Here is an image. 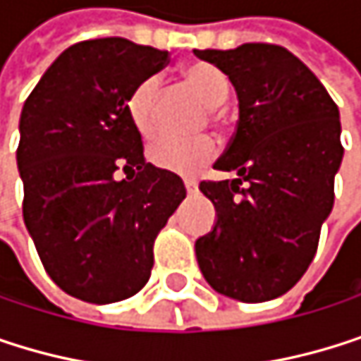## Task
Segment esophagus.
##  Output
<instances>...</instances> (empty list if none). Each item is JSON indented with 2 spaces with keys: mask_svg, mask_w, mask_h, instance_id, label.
<instances>
[{
  "mask_svg": "<svg viewBox=\"0 0 361 361\" xmlns=\"http://www.w3.org/2000/svg\"><path fill=\"white\" fill-rule=\"evenodd\" d=\"M184 186H186L188 195H197V192H199V184L192 182V179H184Z\"/></svg>",
  "mask_w": 361,
  "mask_h": 361,
  "instance_id": "34e87169",
  "label": "esophagus"
}]
</instances>
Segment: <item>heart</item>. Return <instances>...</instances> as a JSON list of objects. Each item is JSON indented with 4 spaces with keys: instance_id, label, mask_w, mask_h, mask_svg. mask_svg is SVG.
<instances>
[{
    "instance_id": "obj_1",
    "label": "heart",
    "mask_w": 361,
    "mask_h": 361,
    "mask_svg": "<svg viewBox=\"0 0 361 361\" xmlns=\"http://www.w3.org/2000/svg\"><path fill=\"white\" fill-rule=\"evenodd\" d=\"M184 80L188 86L203 99L205 105L218 107L228 99L231 82L228 78L212 63H188L184 69ZM160 84L156 78H145L139 82L126 101V111L135 124V128L143 137H152L156 133V105H158ZM218 152V145L212 137H190V139H179V137H160L149 147V160L171 173L179 175H195L199 169H203L209 160H214Z\"/></svg>"
}]
</instances>
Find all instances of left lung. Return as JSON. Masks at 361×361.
<instances>
[{"label": "left lung", "instance_id": "obj_1", "mask_svg": "<svg viewBox=\"0 0 361 361\" xmlns=\"http://www.w3.org/2000/svg\"><path fill=\"white\" fill-rule=\"evenodd\" d=\"M195 54L226 73L239 99L237 130L214 164L237 177L199 186L218 222L197 239V260L216 292L241 302L273 300L305 275L332 212L345 152L338 107L281 46Z\"/></svg>", "mask_w": 361, "mask_h": 361}]
</instances>
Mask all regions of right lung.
Here are the masks:
<instances>
[{
    "instance_id": "right-lung-1",
    "label": "right lung",
    "mask_w": 361,
    "mask_h": 361,
    "mask_svg": "<svg viewBox=\"0 0 361 361\" xmlns=\"http://www.w3.org/2000/svg\"><path fill=\"white\" fill-rule=\"evenodd\" d=\"M166 63V50L122 37L80 42L23 105L25 226L50 279L80 300L135 296L149 279L158 233L186 199L175 173L145 162L126 111L133 88Z\"/></svg>"
}]
</instances>
